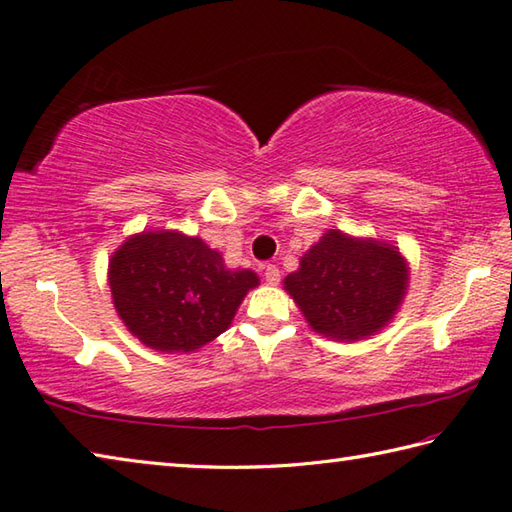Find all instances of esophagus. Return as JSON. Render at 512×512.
<instances>
[{
	"mask_svg": "<svg viewBox=\"0 0 512 512\" xmlns=\"http://www.w3.org/2000/svg\"><path fill=\"white\" fill-rule=\"evenodd\" d=\"M264 277H266V282L268 284H279V268L275 266V264H266L264 266Z\"/></svg>",
	"mask_w": 512,
	"mask_h": 512,
	"instance_id": "34e87169",
	"label": "esophagus"
}]
</instances>
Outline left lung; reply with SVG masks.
Here are the masks:
<instances>
[{
  "label": "left lung",
  "instance_id": "obj_1",
  "mask_svg": "<svg viewBox=\"0 0 512 512\" xmlns=\"http://www.w3.org/2000/svg\"><path fill=\"white\" fill-rule=\"evenodd\" d=\"M408 268L395 246L328 230L284 284L313 330L362 339L390 322L406 293Z\"/></svg>",
  "mask_w": 512,
  "mask_h": 512
}]
</instances>
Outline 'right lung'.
I'll return each mask as SVG.
<instances>
[{
    "mask_svg": "<svg viewBox=\"0 0 512 512\" xmlns=\"http://www.w3.org/2000/svg\"><path fill=\"white\" fill-rule=\"evenodd\" d=\"M108 284L139 342L190 353L224 333L259 279L253 270H228L199 237L153 230L130 237L110 257Z\"/></svg>",
    "mask_w": 512,
    "mask_h": 512,
    "instance_id": "obj_1",
    "label": "right lung"
}]
</instances>
